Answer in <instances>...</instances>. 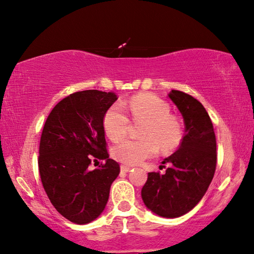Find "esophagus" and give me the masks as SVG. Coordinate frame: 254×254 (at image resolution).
Returning a JSON list of instances; mask_svg holds the SVG:
<instances>
[{
    "mask_svg": "<svg viewBox=\"0 0 254 254\" xmlns=\"http://www.w3.org/2000/svg\"><path fill=\"white\" fill-rule=\"evenodd\" d=\"M130 170H131V167L126 166V165L121 166V171H123V173H127V171H130Z\"/></svg>",
    "mask_w": 254,
    "mask_h": 254,
    "instance_id": "34e87169",
    "label": "esophagus"
}]
</instances>
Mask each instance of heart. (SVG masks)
Masks as SVG:
<instances>
[{
  "label": "heart",
  "mask_w": 254,
  "mask_h": 254,
  "mask_svg": "<svg viewBox=\"0 0 254 254\" xmlns=\"http://www.w3.org/2000/svg\"><path fill=\"white\" fill-rule=\"evenodd\" d=\"M125 107L134 124H143L140 140H123L112 149L113 157L126 165H137L156 154L159 147L162 151L177 148L183 139V127L166 102L150 94L133 96ZM121 104L112 105L103 119V127L111 140L126 136L131 122Z\"/></svg>",
  "instance_id": "obj_1"
}]
</instances>
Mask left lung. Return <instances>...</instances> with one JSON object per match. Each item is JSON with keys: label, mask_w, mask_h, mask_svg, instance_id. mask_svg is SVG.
I'll return each instance as SVG.
<instances>
[{"label": "left lung", "mask_w": 254, "mask_h": 254, "mask_svg": "<svg viewBox=\"0 0 254 254\" xmlns=\"http://www.w3.org/2000/svg\"><path fill=\"white\" fill-rule=\"evenodd\" d=\"M185 122V135L177 151L162 163L166 173H149L141 190L147 207L162 217H179L203 198L216 169V137L205 107L192 96L171 91ZM162 166H160V169Z\"/></svg>", "instance_id": "left-lung-1"}]
</instances>
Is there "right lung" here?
<instances>
[{"label": "right lung", "mask_w": 254, "mask_h": 254, "mask_svg": "<svg viewBox=\"0 0 254 254\" xmlns=\"http://www.w3.org/2000/svg\"><path fill=\"white\" fill-rule=\"evenodd\" d=\"M118 100L114 93L88 89L63 98L47 118L39 145V174L51 204L64 217L87 224L109 200L120 165L109 158L103 119ZM105 160L91 171L94 161Z\"/></svg>", "instance_id": "add662e5"}]
</instances>
